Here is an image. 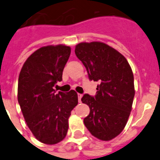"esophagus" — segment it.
I'll return each instance as SVG.
<instances>
[{
    "mask_svg": "<svg viewBox=\"0 0 160 160\" xmlns=\"http://www.w3.org/2000/svg\"><path fill=\"white\" fill-rule=\"evenodd\" d=\"M78 100H79V102H80V101H81V98H82V96H83V95H82V94H78Z\"/></svg>",
    "mask_w": 160,
    "mask_h": 160,
    "instance_id": "esophagus-1",
    "label": "esophagus"
}]
</instances>
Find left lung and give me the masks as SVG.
Here are the masks:
<instances>
[{"label":"left lung","mask_w":160,"mask_h":160,"mask_svg":"<svg viewBox=\"0 0 160 160\" xmlns=\"http://www.w3.org/2000/svg\"><path fill=\"white\" fill-rule=\"evenodd\" d=\"M75 53L89 80L99 83L95 97L84 94L81 98L90 108L83 123L94 137L110 141L123 130L132 110L135 95L132 68L122 53L100 42L79 43Z\"/></svg>","instance_id":"8db88e82"}]
</instances>
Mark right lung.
<instances>
[{"label": "right lung", "instance_id": "obj_1", "mask_svg": "<svg viewBox=\"0 0 160 160\" xmlns=\"http://www.w3.org/2000/svg\"><path fill=\"white\" fill-rule=\"evenodd\" d=\"M71 53L65 45L47 46L35 51L21 68L18 81V102L28 128L46 144L62 141L68 129V118L78 103L74 90L67 93L53 89Z\"/></svg>", "mask_w": 160, "mask_h": 160}]
</instances>
